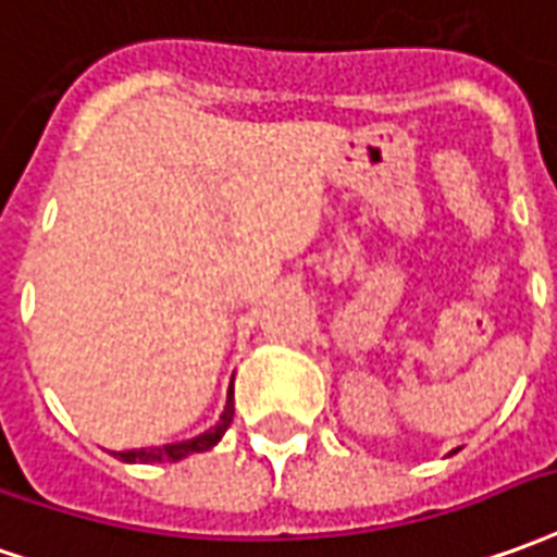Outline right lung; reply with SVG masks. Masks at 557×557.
<instances>
[{
  "label": "right lung",
  "mask_w": 557,
  "mask_h": 557,
  "mask_svg": "<svg viewBox=\"0 0 557 557\" xmlns=\"http://www.w3.org/2000/svg\"><path fill=\"white\" fill-rule=\"evenodd\" d=\"M232 416H235V392L228 388L225 395V410L220 413V422L211 425L208 431H201L196 437L189 441H177V443H165V446H141V449H126V453H114L120 461L126 465H162V461H181L186 455L193 453H205L211 449L216 443L223 441L225 428L232 425Z\"/></svg>",
  "instance_id": "add662e5"
}]
</instances>
